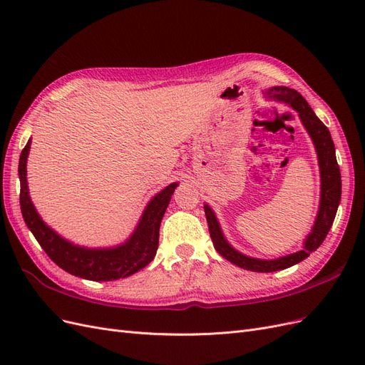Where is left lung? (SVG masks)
<instances>
[{
  "label": "left lung",
  "instance_id": "1",
  "mask_svg": "<svg viewBox=\"0 0 365 365\" xmlns=\"http://www.w3.org/2000/svg\"><path fill=\"white\" fill-rule=\"evenodd\" d=\"M267 96L274 101L284 102L291 105L295 111L300 115L304 128L307 129L309 135H311L317 153H318V163H319V172H322V201H319L318 216L315 220V225L312 233L307 236L304 242V250L297 251L289 256L280 257L277 260H259L244 256V254L237 252L235 248L228 245L222 231L217 224V219L212 208L204 205L205 217L208 224L210 237L213 240V245L220 256L230 260L231 263L237 264V267L254 271V272H274L292 267V264L300 263L309 254L315 251L319 245L323 244L330 227L334 224V219L336 216V210L341 201V173L339 165L335 157V146L330 132L326 125L319 120L315 113L307 105L300 93L286 86H274L267 91Z\"/></svg>",
  "mask_w": 365,
  "mask_h": 365
}]
</instances>
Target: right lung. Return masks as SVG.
Returning <instances> with one entry per match:
<instances>
[{
	"mask_svg": "<svg viewBox=\"0 0 365 365\" xmlns=\"http://www.w3.org/2000/svg\"><path fill=\"white\" fill-rule=\"evenodd\" d=\"M30 150V140L19 157V204L27 227L47 252V256L67 272L86 280L109 282L129 277L146 267L155 257L160 239V224L168 208L170 197L176 189V182L165 187L145 210L135 233L121 247L113 250H86L71 245L70 242L59 237L50 230L36 213L27 189V155Z\"/></svg>",
	"mask_w": 365,
	"mask_h": 365,
	"instance_id": "right-lung-1",
	"label": "right lung"
}]
</instances>
